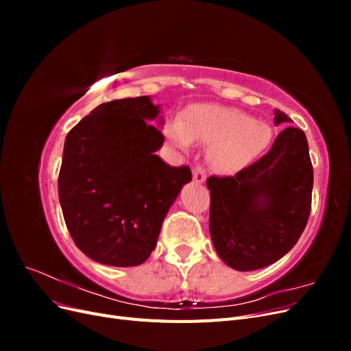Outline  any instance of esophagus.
I'll return each instance as SVG.
<instances>
[{
  "label": "esophagus",
  "instance_id": "esophagus-1",
  "mask_svg": "<svg viewBox=\"0 0 351 351\" xmlns=\"http://www.w3.org/2000/svg\"><path fill=\"white\" fill-rule=\"evenodd\" d=\"M193 180H195L196 184L205 183V180H206L205 169L202 168V167H195V168H193Z\"/></svg>",
  "mask_w": 351,
  "mask_h": 351
}]
</instances>
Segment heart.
<instances>
[{"instance_id": "heart-1", "label": "heart", "mask_w": 351, "mask_h": 351, "mask_svg": "<svg viewBox=\"0 0 351 351\" xmlns=\"http://www.w3.org/2000/svg\"><path fill=\"white\" fill-rule=\"evenodd\" d=\"M164 134L174 147L187 151L192 142L210 147V161L221 171H236L267 149L272 130L239 110L190 105L180 120H169Z\"/></svg>"}]
</instances>
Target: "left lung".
Returning <instances> with one entry per match:
<instances>
[{
    "label": "left lung",
    "mask_w": 351,
    "mask_h": 351,
    "mask_svg": "<svg viewBox=\"0 0 351 351\" xmlns=\"http://www.w3.org/2000/svg\"><path fill=\"white\" fill-rule=\"evenodd\" d=\"M274 123H291L274 110ZM209 232L236 271L268 267L289 253L311 214L313 168L303 130L285 127L271 151L234 177H209Z\"/></svg>",
    "instance_id": "1"
}]
</instances>
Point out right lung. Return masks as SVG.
<instances>
[{
	"instance_id": "add662e5",
	"label": "right lung",
	"mask_w": 351,
	"mask_h": 351,
	"mask_svg": "<svg viewBox=\"0 0 351 351\" xmlns=\"http://www.w3.org/2000/svg\"><path fill=\"white\" fill-rule=\"evenodd\" d=\"M161 105L151 97L105 102L69 132L58 197L74 244L108 267L142 265L156 246L162 221L184 184L189 167H169Z\"/></svg>"
}]
</instances>
